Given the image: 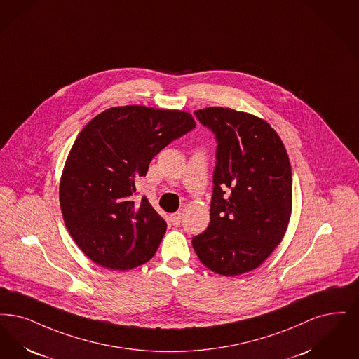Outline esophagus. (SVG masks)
Listing matches in <instances>:
<instances>
[{
	"label": "esophagus",
	"instance_id": "obj_1",
	"mask_svg": "<svg viewBox=\"0 0 359 359\" xmlns=\"http://www.w3.org/2000/svg\"><path fill=\"white\" fill-rule=\"evenodd\" d=\"M171 223H172L173 226H180V223H182V214L180 212H175L171 215Z\"/></svg>",
	"mask_w": 359,
	"mask_h": 359
}]
</instances>
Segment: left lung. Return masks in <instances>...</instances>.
I'll return each instance as SVG.
<instances>
[{
    "label": "left lung",
    "instance_id": "obj_1",
    "mask_svg": "<svg viewBox=\"0 0 359 359\" xmlns=\"http://www.w3.org/2000/svg\"><path fill=\"white\" fill-rule=\"evenodd\" d=\"M215 133L214 191L207 230L192 239L201 263L224 276L259 267L282 242L291 216L292 176L271 126L230 108L195 111Z\"/></svg>",
    "mask_w": 359,
    "mask_h": 359
}]
</instances>
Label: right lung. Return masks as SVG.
<instances>
[{
  "label": "right lung",
  "mask_w": 359,
  "mask_h": 359,
  "mask_svg": "<svg viewBox=\"0 0 359 359\" xmlns=\"http://www.w3.org/2000/svg\"><path fill=\"white\" fill-rule=\"evenodd\" d=\"M184 111L143 105L109 108L79 133L60 180L67 230L88 258L109 270H130L154 257L167 223L135 182L151 160L195 128Z\"/></svg>",
  "instance_id": "1"
}]
</instances>
